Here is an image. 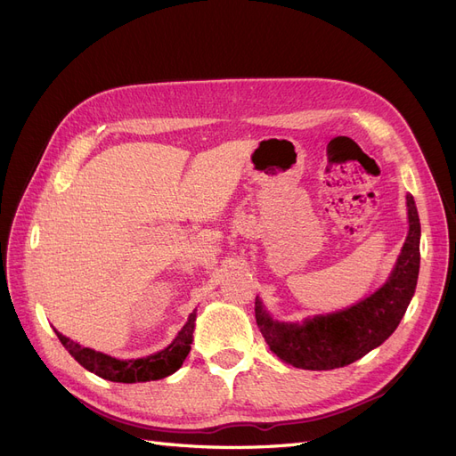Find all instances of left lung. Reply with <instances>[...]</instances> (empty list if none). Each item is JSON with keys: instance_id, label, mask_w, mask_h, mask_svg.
<instances>
[{"instance_id": "left-lung-1", "label": "left lung", "mask_w": 456, "mask_h": 456, "mask_svg": "<svg viewBox=\"0 0 456 456\" xmlns=\"http://www.w3.org/2000/svg\"><path fill=\"white\" fill-rule=\"evenodd\" d=\"M406 200L408 239L389 281L374 295L347 310L319 315L302 325L274 322L256 298V322L276 357L305 370L342 368L364 357L395 332L415 293L420 263L419 214L411 193Z\"/></svg>"}]
</instances>
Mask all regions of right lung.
Instances as JSON below:
<instances>
[{"label":"right lung","mask_w":456,"mask_h":456,"mask_svg":"<svg viewBox=\"0 0 456 456\" xmlns=\"http://www.w3.org/2000/svg\"><path fill=\"white\" fill-rule=\"evenodd\" d=\"M195 317L197 314L193 312L188 319V323L182 327L175 342L168 346L167 349L156 353V355H150L146 359H137V361H118L109 355H103V353H97L94 349L82 347L75 344L73 340L65 338L63 334H58L60 342L63 347L71 353V357L84 366L95 376L116 381V383H139V381H151V379H161L171 376L173 372L182 366L183 359L188 357V353L191 349L193 342V329H195Z\"/></svg>","instance_id":"obj_1"}]
</instances>
